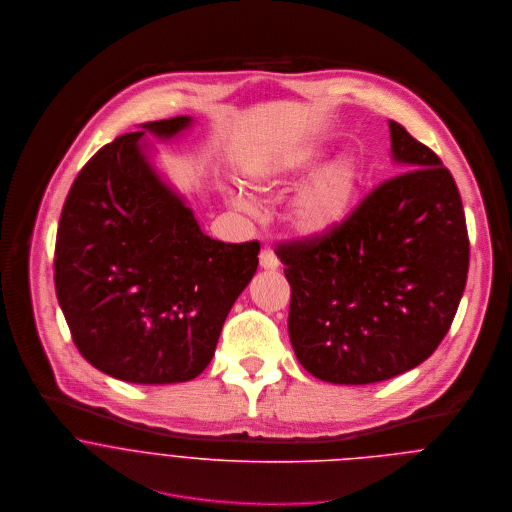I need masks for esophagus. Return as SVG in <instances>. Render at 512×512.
Here are the masks:
<instances>
[{
    "label": "esophagus",
    "instance_id": "obj_1",
    "mask_svg": "<svg viewBox=\"0 0 512 512\" xmlns=\"http://www.w3.org/2000/svg\"><path fill=\"white\" fill-rule=\"evenodd\" d=\"M260 266H262L264 270H278L280 260H278V256H276L270 248H264V250L260 252Z\"/></svg>",
    "mask_w": 512,
    "mask_h": 512
}]
</instances>
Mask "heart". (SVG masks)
Listing matches in <instances>:
<instances>
[{"label":"heart","instance_id":"obj_1","mask_svg":"<svg viewBox=\"0 0 512 512\" xmlns=\"http://www.w3.org/2000/svg\"><path fill=\"white\" fill-rule=\"evenodd\" d=\"M322 163L316 151H304L286 163L256 172L252 186L262 194H284L300 186ZM361 184V167L353 157H340L316 172L290 200L288 220L304 236H320L336 228L349 214ZM234 204L252 210L250 198L234 196Z\"/></svg>","mask_w":512,"mask_h":512}]
</instances>
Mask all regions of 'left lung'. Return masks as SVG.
<instances>
[{
	"mask_svg": "<svg viewBox=\"0 0 512 512\" xmlns=\"http://www.w3.org/2000/svg\"><path fill=\"white\" fill-rule=\"evenodd\" d=\"M403 171L336 228L278 244L292 288L288 332L318 379L365 385L425 361L447 336L469 272L459 188L441 159L389 121Z\"/></svg>",
	"mask_w": 512,
	"mask_h": 512,
	"instance_id": "1",
	"label": "left lung"
}]
</instances>
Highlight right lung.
<instances>
[{"instance_id":"add662e5","label":"right lung","mask_w":512,"mask_h":512,"mask_svg":"<svg viewBox=\"0 0 512 512\" xmlns=\"http://www.w3.org/2000/svg\"><path fill=\"white\" fill-rule=\"evenodd\" d=\"M190 125L172 117L99 149L65 198L55 240V292L81 355L143 385L194 379L258 268L260 242L206 236L153 171L139 143Z\"/></svg>"}]
</instances>
